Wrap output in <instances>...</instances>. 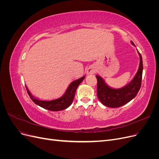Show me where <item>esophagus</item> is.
Instances as JSON below:
<instances>
[{"label":"esophagus","instance_id":"34e87169","mask_svg":"<svg viewBox=\"0 0 159 159\" xmlns=\"http://www.w3.org/2000/svg\"><path fill=\"white\" fill-rule=\"evenodd\" d=\"M86 72H87L88 74H93L95 73V69L93 66H90L87 69V70H86Z\"/></svg>","mask_w":159,"mask_h":159}]
</instances>
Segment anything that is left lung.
Returning a JSON list of instances; mask_svg holds the SVG:
<instances>
[{
    "label": "left lung",
    "instance_id": "obj_1",
    "mask_svg": "<svg viewBox=\"0 0 159 159\" xmlns=\"http://www.w3.org/2000/svg\"><path fill=\"white\" fill-rule=\"evenodd\" d=\"M131 43L134 45L133 42ZM138 53L140 57L139 70L133 80L125 87L119 89L111 88L105 82L102 77L96 75L98 80V97L100 102L105 106L112 108L121 107L129 102L137 95L141 86L143 68L142 56L139 51Z\"/></svg>",
    "mask_w": 159,
    "mask_h": 159
}]
</instances>
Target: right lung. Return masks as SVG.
I'll return each instance as SVG.
<instances>
[{"label": "right lung", "instance_id": "right-lung-1", "mask_svg": "<svg viewBox=\"0 0 159 159\" xmlns=\"http://www.w3.org/2000/svg\"><path fill=\"white\" fill-rule=\"evenodd\" d=\"M85 76H83L80 79L74 81L73 82L70 84L64 95L62 97L52 101H42L38 99L32 95L27 87L26 90L30 99L32 100L34 103H35L36 105H39V106L44 109L52 111H57L64 110L68 108L71 104V103L73 102L75 91L77 88H78V85L81 84Z\"/></svg>", "mask_w": 159, "mask_h": 159}]
</instances>
